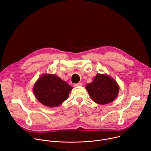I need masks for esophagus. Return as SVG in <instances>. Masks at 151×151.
Masks as SVG:
<instances>
[{"label": "esophagus", "mask_w": 151, "mask_h": 151, "mask_svg": "<svg viewBox=\"0 0 151 151\" xmlns=\"http://www.w3.org/2000/svg\"><path fill=\"white\" fill-rule=\"evenodd\" d=\"M83 86V84H82L81 83H78V84H75L73 85L74 87H79V86Z\"/></svg>", "instance_id": "obj_1"}]
</instances>
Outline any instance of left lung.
<instances>
[{
	"instance_id": "1",
	"label": "left lung",
	"mask_w": 151,
	"mask_h": 151,
	"mask_svg": "<svg viewBox=\"0 0 151 151\" xmlns=\"http://www.w3.org/2000/svg\"><path fill=\"white\" fill-rule=\"evenodd\" d=\"M86 88L91 99L101 105L112 102L119 91L117 82L106 74L98 73L91 83L87 84Z\"/></svg>"
}]
</instances>
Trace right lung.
Returning a JSON list of instances; mask_svg holds the SVG:
<instances>
[{
    "mask_svg": "<svg viewBox=\"0 0 151 151\" xmlns=\"http://www.w3.org/2000/svg\"><path fill=\"white\" fill-rule=\"evenodd\" d=\"M73 87L56 75L43 74L34 86L36 99L48 107L59 106L68 97Z\"/></svg>",
    "mask_w": 151,
    "mask_h": 151,
    "instance_id": "right-lung-1",
    "label": "right lung"
}]
</instances>
